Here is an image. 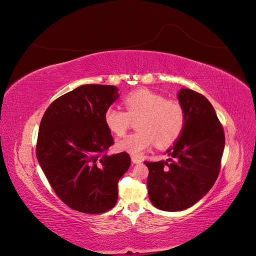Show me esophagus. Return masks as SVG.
<instances>
[{
    "label": "esophagus",
    "mask_w": 256,
    "mask_h": 256,
    "mask_svg": "<svg viewBox=\"0 0 256 256\" xmlns=\"http://www.w3.org/2000/svg\"><path fill=\"white\" fill-rule=\"evenodd\" d=\"M131 161H132V164H141V162H142V159L140 157L132 156V157H131Z\"/></svg>",
    "instance_id": "esophagus-1"
}]
</instances>
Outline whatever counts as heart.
I'll use <instances>...</instances> for the list:
<instances>
[{
	"label": "heart",
	"mask_w": 256,
	"mask_h": 256,
	"mask_svg": "<svg viewBox=\"0 0 256 256\" xmlns=\"http://www.w3.org/2000/svg\"><path fill=\"white\" fill-rule=\"evenodd\" d=\"M125 112L109 106L104 111V120L108 130L118 136H125L136 122L138 131L116 143V148L130 154H140L154 144L160 148L172 145L182 134L186 113L176 100H166L152 90L141 88L122 98Z\"/></svg>",
	"instance_id": "1"
}]
</instances>
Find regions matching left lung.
<instances>
[{"mask_svg": "<svg viewBox=\"0 0 256 256\" xmlns=\"http://www.w3.org/2000/svg\"><path fill=\"white\" fill-rule=\"evenodd\" d=\"M177 98L184 109L186 124L180 138L166 150L171 158L145 162L150 170V200L164 212L184 210L212 189L226 144L214 106L203 95L182 88Z\"/></svg>", "mask_w": 256, "mask_h": 256, "instance_id": "left-lung-1", "label": "left lung"}]
</instances>
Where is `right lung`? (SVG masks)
Segmentation results:
<instances>
[{"instance_id":"1","label":"right lung","mask_w":256,"mask_h":256,"mask_svg":"<svg viewBox=\"0 0 256 256\" xmlns=\"http://www.w3.org/2000/svg\"><path fill=\"white\" fill-rule=\"evenodd\" d=\"M114 85L84 84L49 106L40 122L37 160L56 196L70 208L102 214L118 202L127 152L106 154L114 141L104 111L120 97Z\"/></svg>"}]
</instances>
